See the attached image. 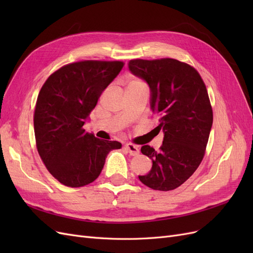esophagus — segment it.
<instances>
[{"instance_id":"esophagus-1","label":"esophagus","mask_w":253,"mask_h":253,"mask_svg":"<svg viewBox=\"0 0 253 253\" xmlns=\"http://www.w3.org/2000/svg\"><path fill=\"white\" fill-rule=\"evenodd\" d=\"M125 148L127 150V152L132 156H136V155L139 154L138 147H137V145H135V144H133V143H126L125 144Z\"/></svg>"}]
</instances>
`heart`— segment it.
<instances>
[{
	"label": "heart",
	"instance_id": "1",
	"mask_svg": "<svg viewBox=\"0 0 253 253\" xmlns=\"http://www.w3.org/2000/svg\"><path fill=\"white\" fill-rule=\"evenodd\" d=\"M145 84L140 79H131L127 82V89L128 88H135V87H140L143 86Z\"/></svg>",
	"mask_w": 253,
	"mask_h": 253
}]
</instances>
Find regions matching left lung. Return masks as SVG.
Wrapping results in <instances>:
<instances>
[{
    "mask_svg": "<svg viewBox=\"0 0 253 253\" xmlns=\"http://www.w3.org/2000/svg\"><path fill=\"white\" fill-rule=\"evenodd\" d=\"M128 68L149 84L151 109L159 117L156 128L165 134L159 151L141 147L153 166L139 180L154 190H174L196 171L205 156L213 122L208 90L193 66L175 59H134Z\"/></svg>",
    "mask_w": 253,
    "mask_h": 253,
    "instance_id": "left-lung-1",
    "label": "left lung"
}]
</instances>
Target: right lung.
<instances>
[{"label":"right lung","instance_id":"obj_1","mask_svg":"<svg viewBox=\"0 0 253 253\" xmlns=\"http://www.w3.org/2000/svg\"><path fill=\"white\" fill-rule=\"evenodd\" d=\"M122 61L84 60L52 73L38 95L34 127L38 153L62 185L78 188L100 175L109 152L121 143L83 128L89 113L124 67Z\"/></svg>","mask_w":253,"mask_h":253}]
</instances>
